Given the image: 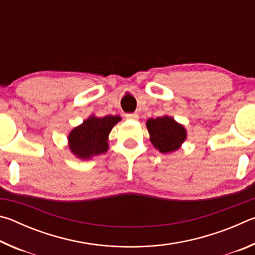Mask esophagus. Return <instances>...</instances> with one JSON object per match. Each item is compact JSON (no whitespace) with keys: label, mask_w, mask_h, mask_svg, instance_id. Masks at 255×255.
<instances>
[{"label":"esophagus","mask_w":255,"mask_h":255,"mask_svg":"<svg viewBox=\"0 0 255 255\" xmlns=\"http://www.w3.org/2000/svg\"><path fill=\"white\" fill-rule=\"evenodd\" d=\"M125 117H126L127 119L136 120V119H138V115L136 114V112H133V114H126V115H125Z\"/></svg>","instance_id":"esophagus-1"}]
</instances>
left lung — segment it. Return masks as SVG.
Returning a JSON list of instances; mask_svg holds the SVG:
<instances>
[{
	"instance_id": "obj_1",
	"label": "left lung",
	"mask_w": 255,
	"mask_h": 255,
	"mask_svg": "<svg viewBox=\"0 0 255 255\" xmlns=\"http://www.w3.org/2000/svg\"><path fill=\"white\" fill-rule=\"evenodd\" d=\"M146 126L149 131L150 141L161 153H170L178 149L187 137L184 127L167 116L156 119L150 118Z\"/></svg>"
}]
</instances>
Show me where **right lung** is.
<instances>
[{
  "label": "right lung",
  "mask_w": 255,
  "mask_h": 255,
  "mask_svg": "<svg viewBox=\"0 0 255 255\" xmlns=\"http://www.w3.org/2000/svg\"><path fill=\"white\" fill-rule=\"evenodd\" d=\"M122 119L119 116L103 118L90 117L76 127L68 136L70 148L77 157L90 158L108 150V136L112 127Z\"/></svg>",
  "instance_id": "right-lung-1"
}]
</instances>
